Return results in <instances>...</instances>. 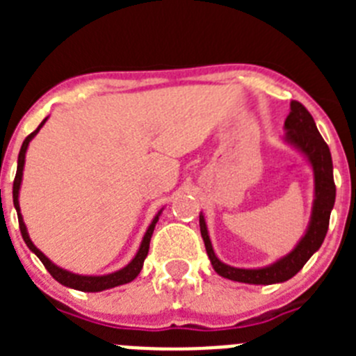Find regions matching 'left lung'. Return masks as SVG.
Masks as SVG:
<instances>
[{
  "label": "left lung",
  "instance_id": "left-lung-1",
  "mask_svg": "<svg viewBox=\"0 0 356 356\" xmlns=\"http://www.w3.org/2000/svg\"><path fill=\"white\" fill-rule=\"evenodd\" d=\"M285 140L300 149L308 162L312 163L314 181H316V200L312 207V217L308 225L307 234L301 238L300 244L278 262L260 269H238L222 264L217 259L212 250L209 232H207L205 217L200 216L201 237L205 242L207 254L219 276L241 284L251 285H271L287 282L292 276L301 271V267L308 262V259L321 248L326 237L330 225V213L335 203V181H333V163L332 153L328 144L321 137L316 127V121L307 108L300 102H291V112L285 119Z\"/></svg>",
  "mask_w": 356,
  "mask_h": 356
}]
</instances>
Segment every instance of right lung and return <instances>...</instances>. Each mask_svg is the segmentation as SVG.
Listing matches in <instances>:
<instances>
[{"label":"right lung","instance_id":"1","mask_svg":"<svg viewBox=\"0 0 356 356\" xmlns=\"http://www.w3.org/2000/svg\"><path fill=\"white\" fill-rule=\"evenodd\" d=\"M46 122L44 119L42 122L39 124L35 131H31L28 135L26 139H24L23 146H21V151H19V159H17V172H15V178H14V187H12V196H14V207L17 210V217H19V229H21V235H23L24 242H26V246L30 248L33 253L37 254L40 259V262L44 264V267L48 269L49 275L58 282V284L65 285V287H71V289H76V291H83V292H99V291H106V289H112V287H118V285H124V284H130L131 280H135L139 276L140 269H143V264L144 259L147 257V251H149V241H151V235H153V229H155L156 221H159V216L160 212L156 213L155 219L151 221L149 228L146 229V235L143 238V244H140L139 251L135 254V259L128 264L127 267H122L121 271H115L112 275H105V276H81V275H74V273H69L65 269H60L58 266L51 262V260L46 257L40 250H37L35 244L30 241L28 237V232H26V226H24L23 221V216L19 212V188H21V180H23V169H24V155H26V149H28V144L30 140L33 139L37 135V131L42 128V124Z\"/></svg>","mask_w":356,"mask_h":356}]
</instances>
